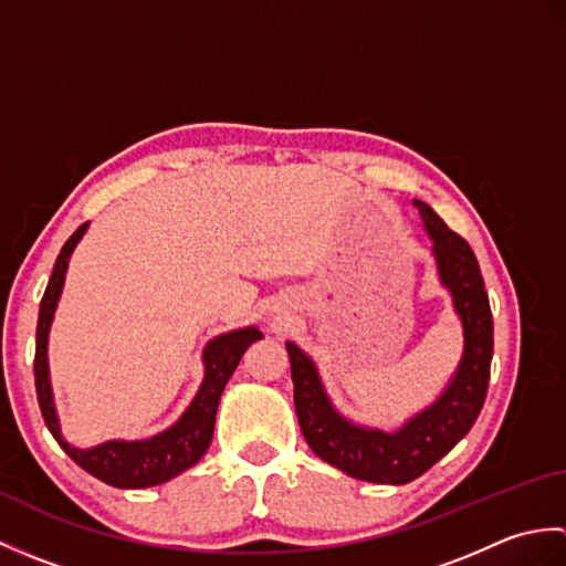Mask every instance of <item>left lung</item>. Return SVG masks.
<instances>
[{
    "mask_svg": "<svg viewBox=\"0 0 566 566\" xmlns=\"http://www.w3.org/2000/svg\"><path fill=\"white\" fill-rule=\"evenodd\" d=\"M413 203L432 240L430 252L436 258L438 280L452 296L464 335L460 365L438 399L408 418L399 430L359 426L333 406L314 359L296 343L286 340L294 406L308 448L347 476L371 484L413 482L472 430L486 399L494 355V321L472 248L452 233L426 201L416 199Z\"/></svg>",
    "mask_w": 566,
    "mask_h": 566,
    "instance_id": "left-lung-1",
    "label": "left lung"
}]
</instances>
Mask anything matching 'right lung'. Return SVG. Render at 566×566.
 <instances>
[{
    "label": "right lung",
    "instance_id": "obj_1",
    "mask_svg": "<svg viewBox=\"0 0 566 566\" xmlns=\"http://www.w3.org/2000/svg\"><path fill=\"white\" fill-rule=\"evenodd\" d=\"M87 226H80L75 233L67 238V243L60 250L51 280H48L45 294L41 298L39 311V328H35V394H39V406L48 430L53 432L60 448H63L72 462H77L84 472L97 476L99 482L116 486V489H146L170 482L177 474L187 472L195 467L203 452L209 450L213 438L216 411H219L221 394L228 379L235 371L240 357L248 347L262 338V333L255 326L228 331L216 335L207 343L201 353L203 363V379L195 399L185 408L170 428H165L158 436L146 440H106L94 448H75L63 438L60 430V418L55 408L51 369H48V335L55 318V308L65 286V272L72 252H75L82 235L87 233Z\"/></svg>",
    "mask_w": 566,
    "mask_h": 566
}]
</instances>
